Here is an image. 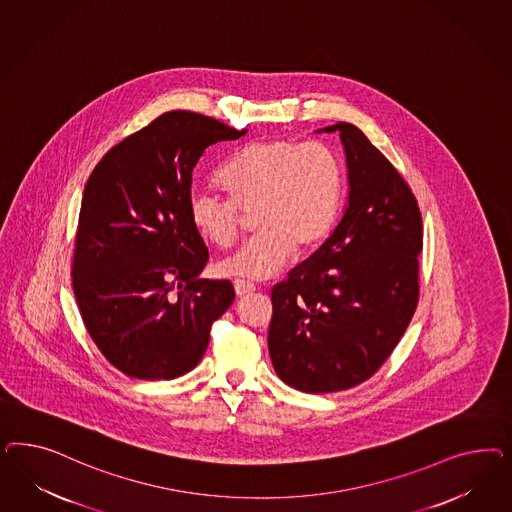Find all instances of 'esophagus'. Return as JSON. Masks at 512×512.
<instances>
[{
	"label": "esophagus",
	"mask_w": 512,
	"mask_h": 512,
	"mask_svg": "<svg viewBox=\"0 0 512 512\" xmlns=\"http://www.w3.org/2000/svg\"><path fill=\"white\" fill-rule=\"evenodd\" d=\"M255 291V285L253 283H249V281H244V279H236L234 281V293H236V296H246L249 295V293H253Z\"/></svg>",
	"instance_id": "1"
}]
</instances>
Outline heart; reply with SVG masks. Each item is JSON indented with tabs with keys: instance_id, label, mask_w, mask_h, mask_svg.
I'll use <instances>...</instances> for the list:
<instances>
[{
	"instance_id": "obj_1",
	"label": "heart",
	"mask_w": 512,
	"mask_h": 512,
	"mask_svg": "<svg viewBox=\"0 0 512 512\" xmlns=\"http://www.w3.org/2000/svg\"><path fill=\"white\" fill-rule=\"evenodd\" d=\"M217 180L231 199L204 189L189 197V216L202 238L231 248L242 212H253L257 234L217 264L221 276L272 278L295 251L319 246L336 225L343 201L340 157L321 142L266 139L229 159Z\"/></svg>"
}]
</instances>
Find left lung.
I'll return each instance as SVG.
<instances>
[{
  "label": "left lung",
  "instance_id": "1",
  "mask_svg": "<svg viewBox=\"0 0 512 512\" xmlns=\"http://www.w3.org/2000/svg\"><path fill=\"white\" fill-rule=\"evenodd\" d=\"M349 197L334 233L272 289L268 351L289 387H357L390 357L419 302L422 217L400 172L340 122Z\"/></svg>",
  "mask_w": 512,
  "mask_h": 512
}]
</instances>
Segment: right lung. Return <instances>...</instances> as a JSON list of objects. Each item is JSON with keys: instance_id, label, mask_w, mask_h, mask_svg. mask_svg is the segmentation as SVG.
<instances>
[{"instance_id": "right-lung-1", "label": "right lung", "mask_w": 512, "mask_h": 512, "mask_svg": "<svg viewBox=\"0 0 512 512\" xmlns=\"http://www.w3.org/2000/svg\"><path fill=\"white\" fill-rule=\"evenodd\" d=\"M246 133L197 112H165L110 148L86 182L73 291L93 343L129 377L191 372L233 304L229 279L199 278L208 249L189 197L206 148Z\"/></svg>"}]
</instances>
